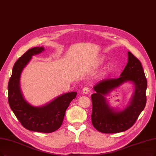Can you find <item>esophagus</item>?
I'll use <instances>...</instances> for the list:
<instances>
[{"label":"esophagus","mask_w":156,"mask_h":156,"mask_svg":"<svg viewBox=\"0 0 156 156\" xmlns=\"http://www.w3.org/2000/svg\"><path fill=\"white\" fill-rule=\"evenodd\" d=\"M89 91H90V88L88 86L84 87V88L83 89V93L84 94H87V93H88Z\"/></svg>","instance_id":"1"}]
</instances>
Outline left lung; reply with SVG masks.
Segmentation results:
<instances>
[{
  "label": "left lung",
  "instance_id": "8db88e82",
  "mask_svg": "<svg viewBox=\"0 0 156 156\" xmlns=\"http://www.w3.org/2000/svg\"><path fill=\"white\" fill-rule=\"evenodd\" d=\"M127 81L135 86L132 103L125 110L115 112L109 108L103 96L113 88ZM147 80L141 62L128 52V63L117 79H106L99 81L93 87L96 92L91 95V122L99 132L118 133L130 129L144 109L146 102Z\"/></svg>",
  "mask_w": 156,
  "mask_h": 156
}]
</instances>
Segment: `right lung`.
Segmentation results:
<instances>
[{
  "instance_id": "right-lung-1",
  "label": "right lung",
  "mask_w": 156,
  "mask_h": 156,
  "mask_svg": "<svg viewBox=\"0 0 156 156\" xmlns=\"http://www.w3.org/2000/svg\"><path fill=\"white\" fill-rule=\"evenodd\" d=\"M44 48L34 47L24 53L13 68L8 83L9 106L22 126L31 131L50 133L58 130L63 123L65 112L76 97V92L62 95L43 107H33L23 98L20 89V77L23 68L33 55L41 52Z\"/></svg>"
}]
</instances>
